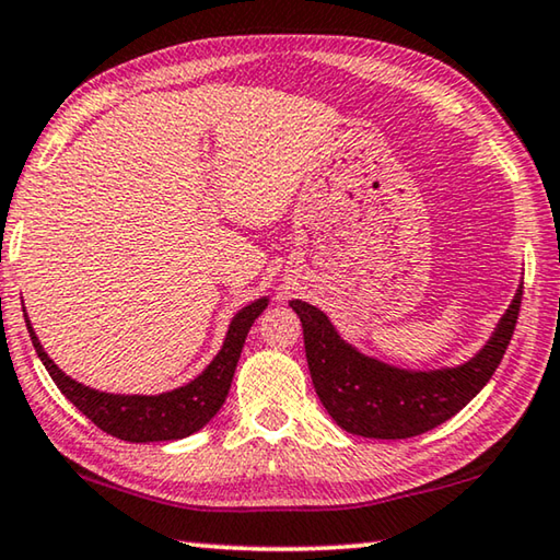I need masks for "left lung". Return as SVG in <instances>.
Segmentation results:
<instances>
[{
  "mask_svg": "<svg viewBox=\"0 0 560 560\" xmlns=\"http://www.w3.org/2000/svg\"><path fill=\"white\" fill-rule=\"evenodd\" d=\"M523 283L499 328L474 361L458 369H392L361 357L339 339L328 318L306 301H291L304 326L306 361L318 398L343 431L366 439H411L456 416L499 369L518 322Z\"/></svg>",
  "mask_w": 560,
  "mask_h": 560,
  "instance_id": "obj_1",
  "label": "left lung"
}]
</instances>
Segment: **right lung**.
Here are the masks:
<instances>
[{"mask_svg": "<svg viewBox=\"0 0 560 560\" xmlns=\"http://www.w3.org/2000/svg\"><path fill=\"white\" fill-rule=\"evenodd\" d=\"M266 308V299L254 301L246 308H242L234 316L232 326H229L224 349L217 353V359L209 363L199 378L186 384L176 392H168L162 396H114V394H100L94 388H86L77 384L57 369V363L44 353L42 343L34 334L32 324L30 328L32 343L37 349L44 369L55 378L59 392L72 401L79 411H82L89 421L100 425L104 433L114 439L129 441V443H152V441H176L184 436H191L201 425H207L214 419L221 404L226 401L229 388H232V378L236 371L238 357H242L246 334L252 324L256 322Z\"/></svg>", "mask_w": 560, "mask_h": 560, "instance_id": "obj_1", "label": "right lung"}]
</instances>
